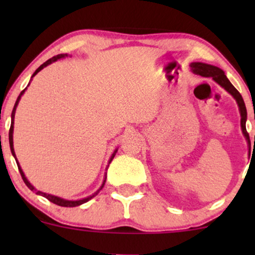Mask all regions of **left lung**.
I'll return each mask as SVG.
<instances>
[{"instance_id": "left-lung-1", "label": "left lung", "mask_w": 255, "mask_h": 255, "mask_svg": "<svg viewBox=\"0 0 255 255\" xmlns=\"http://www.w3.org/2000/svg\"><path fill=\"white\" fill-rule=\"evenodd\" d=\"M192 72L194 74L201 75V77H206V78H212L216 83L221 85L224 90H227L228 92L233 96L234 98L236 99L240 109V114H241V128L242 131H244L245 136H248L247 129H246V121H247V109H246V105L244 102V98L242 96L240 95V92L235 87L233 86V84L228 80V78L225 77L224 72L222 71L221 68L218 67L212 66V64H207V63H201V62H193L191 64Z\"/></svg>"}]
</instances>
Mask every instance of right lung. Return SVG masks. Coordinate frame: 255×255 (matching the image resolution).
Instances as JSON below:
<instances>
[{"label": "right lung", "mask_w": 255, "mask_h": 255, "mask_svg": "<svg viewBox=\"0 0 255 255\" xmlns=\"http://www.w3.org/2000/svg\"><path fill=\"white\" fill-rule=\"evenodd\" d=\"M66 56H68V55L67 54H60V55H56V56H54V57H51V58H49L48 61H46V62H44L42 66L39 67V68H37V71L33 73V75H32V78L34 77V75L37 74L38 72H40L42 71V69L44 68V67H46V66H49V64L50 63H52V62H55V61H57V60H60V58H63V57H66ZM31 78V79H32ZM30 85V84H28ZM26 90V89H25ZM25 90L24 91H21V93H20L19 95V97H17V99H16V102H15V105H14V108H13V111H11V124H10V129H9V146H10V151H11V154H13L14 157H15V152H14V147H13V130H14V116H15V110H16V107H17V104H19V101H20V98H21V96L24 95V92H25ZM116 152H118V148H116L115 151H114V153H113V156L110 157V160H109V164L111 163V160H113V158L115 157V154H116ZM15 160H16V164H17V168H19V171H20V175H21V177H22V180H24V182H25V184L26 186L28 187V188L31 189V191H36L37 192V194H39V195H42V197H44V198H46L48 199L49 201H51V203H54V204H56V205H58V206H64V207H75V206H79V205H81V204H84V203H87V201L89 200H91V199H92L93 197H96V195L98 194L99 193V191H101L102 188H103L104 187V184H105V180H107V176L104 177V181H103V183H102V186H101V188L98 189L97 192L96 193H93L92 195H90V197H87V198H85V199H81V200H66V199H62V198H58V197H55V195H51V194H46V193H43V192H40V191H37L36 188H34L33 186H32V184L28 182V180L27 178H26V176H25V174H24V171H22V169L20 168V165H19V163H17V159L15 158ZM109 166V165H108Z\"/></svg>", "instance_id": "1"}]
</instances>
